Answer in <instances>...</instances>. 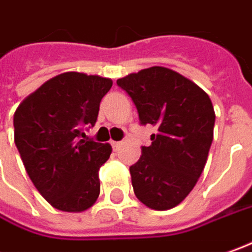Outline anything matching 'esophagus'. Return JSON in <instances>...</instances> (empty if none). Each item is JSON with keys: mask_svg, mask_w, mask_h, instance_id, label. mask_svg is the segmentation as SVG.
Returning a JSON list of instances; mask_svg holds the SVG:
<instances>
[{"mask_svg": "<svg viewBox=\"0 0 252 252\" xmlns=\"http://www.w3.org/2000/svg\"><path fill=\"white\" fill-rule=\"evenodd\" d=\"M111 144H112V148L116 151V149L121 148V145H122V141H112Z\"/></svg>", "mask_w": 252, "mask_h": 252, "instance_id": "obj_1", "label": "esophagus"}]
</instances>
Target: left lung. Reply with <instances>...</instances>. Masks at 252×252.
<instances>
[{"label":"left lung","mask_w":252,"mask_h":252,"mask_svg":"<svg viewBox=\"0 0 252 252\" xmlns=\"http://www.w3.org/2000/svg\"><path fill=\"white\" fill-rule=\"evenodd\" d=\"M116 83L131 97L140 123L158 129L130 166L134 193L149 209H173L206 166L214 136L213 103L196 83L166 67H149Z\"/></svg>","instance_id":"8db88e82"}]
</instances>
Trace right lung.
Instances as JSON below:
<instances>
[{"mask_svg":"<svg viewBox=\"0 0 252 252\" xmlns=\"http://www.w3.org/2000/svg\"><path fill=\"white\" fill-rule=\"evenodd\" d=\"M109 78L64 72L24 98L13 115L15 144L26 171L55 209L81 213L100 195L98 170L108 160L109 144L85 138Z\"/></svg>","mask_w":252,"mask_h":252,"instance_id":"1","label":"right lung"}]
</instances>
